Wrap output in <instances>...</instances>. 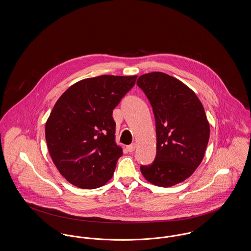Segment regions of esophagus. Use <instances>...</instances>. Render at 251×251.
<instances>
[{
	"label": "esophagus",
	"instance_id": "obj_1",
	"mask_svg": "<svg viewBox=\"0 0 251 251\" xmlns=\"http://www.w3.org/2000/svg\"><path fill=\"white\" fill-rule=\"evenodd\" d=\"M126 149H127V151H128L129 152H133V151L135 150V144L133 143V144H131V145H128V146L126 147Z\"/></svg>",
	"mask_w": 251,
	"mask_h": 251
}]
</instances>
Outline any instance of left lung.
I'll list each match as a JSON object with an SVG mask.
<instances>
[{
	"label": "left lung",
	"mask_w": 251,
	"mask_h": 251,
	"mask_svg": "<svg viewBox=\"0 0 251 251\" xmlns=\"http://www.w3.org/2000/svg\"><path fill=\"white\" fill-rule=\"evenodd\" d=\"M136 84L152 107L156 132L155 158L140 171L153 185H176L203 160L209 139L204 107L191 89L162 72L142 75Z\"/></svg>",
	"instance_id": "8db88e82"
}]
</instances>
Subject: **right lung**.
Listing matches in <instances>:
<instances>
[{
  "label": "right lung",
  "instance_id": "1",
  "mask_svg": "<svg viewBox=\"0 0 251 251\" xmlns=\"http://www.w3.org/2000/svg\"><path fill=\"white\" fill-rule=\"evenodd\" d=\"M136 75H103L67 89L45 124V139L60 175L81 189L103 186L122 149L115 142L113 110L133 88Z\"/></svg>",
  "mask_w": 251,
  "mask_h": 251
}]
</instances>
